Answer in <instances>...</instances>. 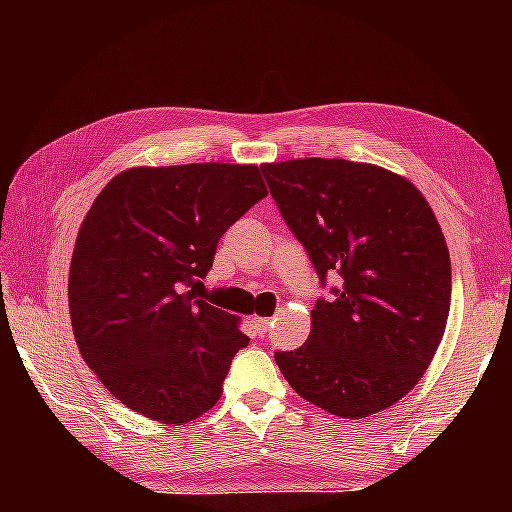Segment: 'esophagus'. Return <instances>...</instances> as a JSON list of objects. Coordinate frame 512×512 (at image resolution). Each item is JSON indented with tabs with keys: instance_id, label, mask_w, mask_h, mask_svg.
Masks as SVG:
<instances>
[{
	"instance_id": "obj_1",
	"label": "esophagus",
	"mask_w": 512,
	"mask_h": 512,
	"mask_svg": "<svg viewBox=\"0 0 512 512\" xmlns=\"http://www.w3.org/2000/svg\"><path fill=\"white\" fill-rule=\"evenodd\" d=\"M250 323L257 329L259 336H264L268 332V327H271V318H264V316H253L250 318Z\"/></svg>"
}]
</instances>
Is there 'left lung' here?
<instances>
[{
	"mask_svg": "<svg viewBox=\"0 0 512 512\" xmlns=\"http://www.w3.org/2000/svg\"><path fill=\"white\" fill-rule=\"evenodd\" d=\"M284 221L320 282L309 339L275 363L300 397L339 418H368L418 384L443 341L452 264L436 214L411 180L366 162L262 164Z\"/></svg>",
	"mask_w": 512,
	"mask_h": 512,
	"instance_id": "1",
	"label": "left lung"
}]
</instances>
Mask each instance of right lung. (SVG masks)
I'll return each mask as SVG.
<instances>
[{"label": "right lung", "mask_w": 512, "mask_h": 512, "mask_svg": "<svg viewBox=\"0 0 512 512\" xmlns=\"http://www.w3.org/2000/svg\"><path fill=\"white\" fill-rule=\"evenodd\" d=\"M266 194L257 164L201 162L126 169L94 198L69 266V316L81 357L128 409L185 424L219 402L250 339L194 287L223 232Z\"/></svg>", "instance_id": "add662e5"}]
</instances>
